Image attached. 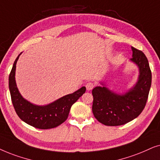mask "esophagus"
<instances>
[{
    "instance_id": "34e87169",
    "label": "esophagus",
    "mask_w": 160,
    "mask_h": 160,
    "mask_svg": "<svg viewBox=\"0 0 160 160\" xmlns=\"http://www.w3.org/2000/svg\"><path fill=\"white\" fill-rule=\"evenodd\" d=\"M86 87L87 91H91V90H92V89L93 88V87H94V84L91 82H88L86 83Z\"/></svg>"
}]
</instances>
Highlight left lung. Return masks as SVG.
Listing matches in <instances>:
<instances>
[{"label":"left lung","instance_id":"8db88e82","mask_svg":"<svg viewBox=\"0 0 160 160\" xmlns=\"http://www.w3.org/2000/svg\"><path fill=\"white\" fill-rule=\"evenodd\" d=\"M130 61L138 67L139 75L132 88L124 93H117L106 87L97 86L92 90V111L98 121L106 126H120L132 121L146 106L152 85V72L148 59L142 51L132 47Z\"/></svg>","mask_w":160,"mask_h":160}]
</instances>
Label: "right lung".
Here are the masks:
<instances>
[{"instance_id":"right-lung-1","label":"right lung","mask_w":160,"mask_h":160,"mask_svg":"<svg viewBox=\"0 0 160 160\" xmlns=\"http://www.w3.org/2000/svg\"><path fill=\"white\" fill-rule=\"evenodd\" d=\"M21 53L14 61L8 78L12 102L17 114L24 122L38 129H48L59 126L67 120L72 105L86 92V87L83 86L75 92L63 96L48 105H34L22 97L17 87L16 64Z\"/></svg>"}]
</instances>
